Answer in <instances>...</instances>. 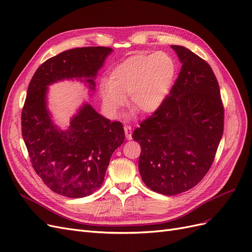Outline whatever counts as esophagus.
I'll use <instances>...</instances> for the list:
<instances>
[{"label": "esophagus", "instance_id": "esophagus-1", "mask_svg": "<svg viewBox=\"0 0 252 252\" xmlns=\"http://www.w3.org/2000/svg\"><path fill=\"white\" fill-rule=\"evenodd\" d=\"M124 130H125V135L127 140H131L132 139V128L130 125H125L124 126Z\"/></svg>", "mask_w": 252, "mask_h": 252}]
</instances>
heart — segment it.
<instances>
[{
  "label": "heart",
  "instance_id": "b5f03b06",
  "mask_svg": "<svg viewBox=\"0 0 252 252\" xmlns=\"http://www.w3.org/2000/svg\"><path fill=\"white\" fill-rule=\"evenodd\" d=\"M177 73V65L164 51L126 59L113 68L102 89L103 104L117 116L127 96L128 107L149 114L157 111L168 96Z\"/></svg>",
  "mask_w": 252,
  "mask_h": 252
}]
</instances>
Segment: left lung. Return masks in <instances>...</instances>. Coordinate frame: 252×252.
Masks as SVG:
<instances>
[{"instance_id": "1", "label": "left lung", "mask_w": 252, "mask_h": 252, "mask_svg": "<svg viewBox=\"0 0 252 252\" xmlns=\"http://www.w3.org/2000/svg\"><path fill=\"white\" fill-rule=\"evenodd\" d=\"M182 63L168 96L140 123L139 170L152 191L175 195L202 181L224 131V106L211 67L192 51L171 45Z\"/></svg>"}]
</instances>
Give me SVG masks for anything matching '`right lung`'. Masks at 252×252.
I'll return each instance as SVG.
<instances>
[{"label": "right lung", "mask_w": 252, "mask_h": 252, "mask_svg": "<svg viewBox=\"0 0 252 252\" xmlns=\"http://www.w3.org/2000/svg\"><path fill=\"white\" fill-rule=\"evenodd\" d=\"M111 51L100 46L63 51L45 61L29 83L22 109V135L34 171L58 194L83 197L100 188L125 133L121 122L102 117L90 104L79 110L67 130H60L46 109V86L75 78L84 79L94 90V79Z\"/></svg>", "instance_id": "add662e5"}]
</instances>
